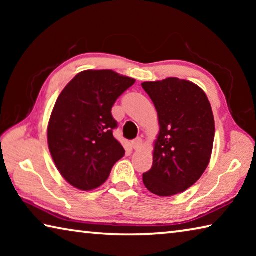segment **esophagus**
I'll use <instances>...</instances> for the list:
<instances>
[{
    "mask_svg": "<svg viewBox=\"0 0 256 256\" xmlns=\"http://www.w3.org/2000/svg\"><path fill=\"white\" fill-rule=\"evenodd\" d=\"M131 146H132V148H133L134 150L141 149V146H142V138H136V140H133V141L131 142Z\"/></svg>",
    "mask_w": 256,
    "mask_h": 256,
    "instance_id": "34e87169",
    "label": "esophagus"
}]
</instances>
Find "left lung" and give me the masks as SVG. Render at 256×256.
<instances>
[{"mask_svg": "<svg viewBox=\"0 0 256 256\" xmlns=\"http://www.w3.org/2000/svg\"><path fill=\"white\" fill-rule=\"evenodd\" d=\"M158 112L154 164L144 174L151 193L172 196L200 180L210 162L214 118L204 92L193 82L168 78L141 84Z\"/></svg>", "mask_w": 256, "mask_h": 256, "instance_id": "obj_1", "label": "left lung"}]
</instances>
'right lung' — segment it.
<instances>
[{
  "label": "right lung",
  "mask_w": 256,
  "mask_h": 256,
  "mask_svg": "<svg viewBox=\"0 0 256 256\" xmlns=\"http://www.w3.org/2000/svg\"><path fill=\"white\" fill-rule=\"evenodd\" d=\"M134 82L112 70H88L73 78L58 96L47 140L60 175L74 188H99L125 154L112 136L118 122L112 107Z\"/></svg>",
  "instance_id": "1"
}]
</instances>
